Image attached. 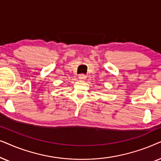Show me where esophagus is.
Masks as SVG:
<instances>
[{
    "mask_svg": "<svg viewBox=\"0 0 161 161\" xmlns=\"http://www.w3.org/2000/svg\"><path fill=\"white\" fill-rule=\"evenodd\" d=\"M86 76H85V74H79V79H80V80H85V79H86Z\"/></svg>",
    "mask_w": 161,
    "mask_h": 161,
    "instance_id": "1",
    "label": "esophagus"
}]
</instances>
